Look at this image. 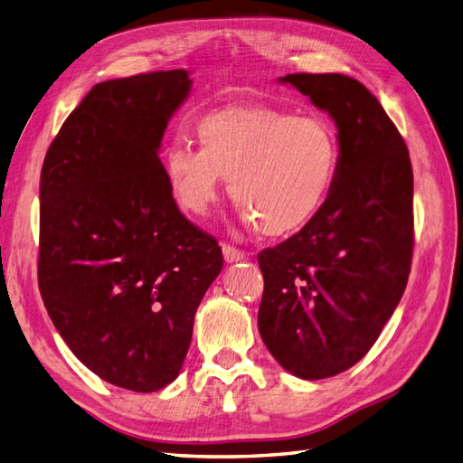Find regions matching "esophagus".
Wrapping results in <instances>:
<instances>
[{
	"mask_svg": "<svg viewBox=\"0 0 463 463\" xmlns=\"http://www.w3.org/2000/svg\"><path fill=\"white\" fill-rule=\"evenodd\" d=\"M222 256L227 262H241V260L246 258V252L241 250V248H234L231 244H222Z\"/></svg>",
	"mask_w": 463,
	"mask_h": 463,
	"instance_id": "esophagus-1",
	"label": "esophagus"
}]
</instances>
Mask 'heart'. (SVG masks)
Segmentation results:
<instances>
[{"mask_svg": "<svg viewBox=\"0 0 463 463\" xmlns=\"http://www.w3.org/2000/svg\"><path fill=\"white\" fill-rule=\"evenodd\" d=\"M195 133L199 148L174 142L164 154L165 182L187 215H205L222 177L266 236H291L321 215L340 168V140L325 117L227 108L201 117Z\"/></svg>", "mask_w": 463, "mask_h": 463, "instance_id": "b5f03b06", "label": "heart"}]
</instances>
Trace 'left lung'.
<instances>
[{
  "mask_svg": "<svg viewBox=\"0 0 463 463\" xmlns=\"http://www.w3.org/2000/svg\"><path fill=\"white\" fill-rule=\"evenodd\" d=\"M338 128L333 194L309 227L258 254V330L283 370L325 379L360 362L407 288L412 258V168L382 103L345 74L279 78Z\"/></svg>",
  "mask_w": 463,
  "mask_h": 463,
  "instance_id": "8db88e82",
  "label": "left lung"
}]
</instances>
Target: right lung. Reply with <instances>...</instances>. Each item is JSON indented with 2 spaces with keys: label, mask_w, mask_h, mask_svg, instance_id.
I'll use <instances>...</instances> for the list:
<instances>
[{
  "label": "right lung",
  "mask_w": 463,
  "mask_h": 463,
  "mask_svg": "<svg viewBox=\"0 0 463 463\" xmlns=\"http://www.w3.org/2000/svg\"><path fill=\"white\" fill-rule=\"evenodd\" d=\"M189 91L185 70L96 84L41 172L46 311L81 364L137 393L180 375L197 307L222 269L221 246L177 209L158 158Z\"/></svg>",
  "instance_id": "1"
}]
</instances>
